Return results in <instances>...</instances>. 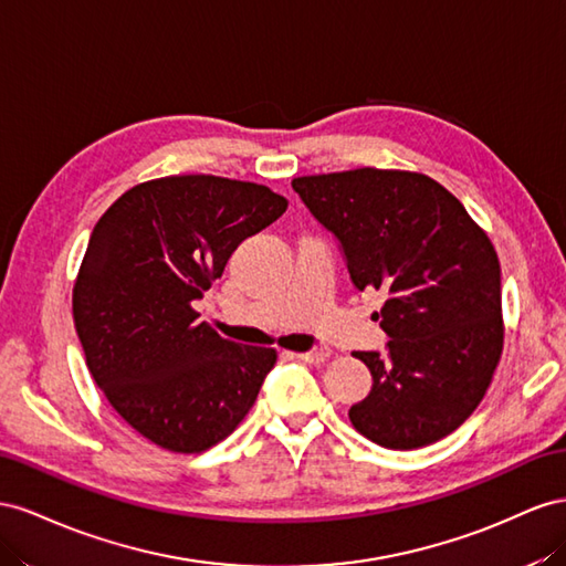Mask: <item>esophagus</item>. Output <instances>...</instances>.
I'll use <instances>...</instances> for the list:
<instances>
[{"label": "esophagus", "instance_id": "obj_1", "mask_svg": "<svg viewBox=\"0 0 566 566\" xmlns=\"http://www.w3.org/2000/svg\"><path fill=\"white\" fill-rule=\"evenodd\" d=\"M332 350L329 348H315V350H305V353H298L296 358L303 360V363H315V365H322L325 360H329Z\"/></svg>", "mask_w": 566, "mask_h": 566}]
</instances>
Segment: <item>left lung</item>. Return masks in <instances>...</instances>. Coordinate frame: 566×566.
<instances>
[{"label": "left lung", "mask_w": 566, "mask_h": 566, "mask_svg": "<svg viewBox=\"0 0 566 566\" xmlns=\"http://www.w3.org/2000/svg\"><path fill=\"white\" fill-rule=\"evenodd\" d=\"M342 244L353 284L386 294V353L358 350L373 391L348 410L365 439L415 450L453 433L481 402L503 353L500 263L489 234L431 177L358 168L294 177Z\"/></svg>", "instance_id": "left-lung-1"}]
</instances>
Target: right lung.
Returning <instances> with one entry per match:
<instances>
[{"mask_svg":"<svg viewBox=\"0 0 566 566\" xmlns=\"http://www.w3.org/2000/svg\"><path fill=\"white\" fill-rule=\"evenodd\" d=\"M289 201L216 175H170L127 189L94 224L73 286L90 375L144 439L201 453L239 427L277 363L199 322L193 301L247 237Z\"/></svg>","mask_w":566,"mask_h":566,"instance_id":"obj_1","label":"right lung"}]
</instances>
